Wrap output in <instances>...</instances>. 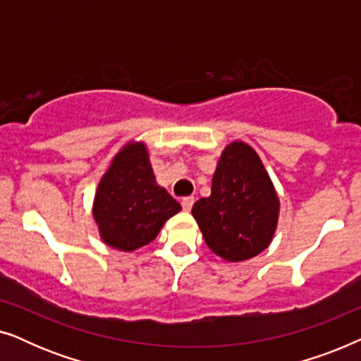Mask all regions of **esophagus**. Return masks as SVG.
<instances>
[{
    "instance_id": "esophagus-1",
    "label": "esophagus",
    "mask_w": 361,
    "mask_h": 361,
    "mask_svg": "<svg viewBox=\"0 0 361 361\" xmlns=\"http://www.w3.org/2000/svg\"><path fill=\"white\" fill-rule=\"evenodd\" d=\"M180 204H182V209H184L185 212H190L192 205H194V197H192V195L184 197V199L180 200Z\"/></svg>"
}]
</instances>
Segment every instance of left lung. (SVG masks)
Returning a JSON list of instances; mask_svg holds the SVG:
<instances>
[{"label": "left lung", "mask_w": 361, "mask_h": 361, "mask_svg": "<svg viewBox=\"0 0 361 361\" xmlns=\"http://www.w3.org/2000/svg\"><path fill=\"white\" fill-rule=\"evenodd\" d=\"M192 215L205 243L226 261H243L268 248L279 215L274 185L259 156L245 142L221 152L210 197L197 200Z\"/></svg>", "instance_id": "left-lung-1"}]
</instances>
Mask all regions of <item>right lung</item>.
<instances>
[{
	"label": "right lung",
	"mask_w": 361,
	"mask_h": 361,
	"mask_svg": "<svg viewBox=\"0 0 361 361\" xmlns=\"http://www.w3.org/2000/svg\"><path fill=\"white\" fill-rule=\"evenodd\" d=\"M179 210V202L156 184L142 142H130L118 152L98 184L93 204L102 240L121 251L151 243Z\"/></svg>",
	"instance_id": "1"
}]
</instances>
